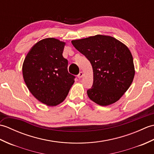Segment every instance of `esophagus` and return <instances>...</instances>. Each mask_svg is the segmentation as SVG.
Wrapping results in <instances>:
<instances>
[{
    "label": "esophagus",
    "mask_w": 154,
    "mask_h": 154,
    "mask_svg": "<svg viewBox=\"0 0 154 154\" xmlns=\"http://www.w3.org/2000/svg\"><path fill=\"white\" fill-rule=\"evenodd\" d=\"M83 76V73L82 71H81V72H79V75H77V77L79 78V79H81V77H82Z\"/></svg>",
    "instance_id": "34e87169"
}]
</instances>
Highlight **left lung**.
Wrapping results in <instances>:
<instances>
[{"label": "left lung", "mask_w": 154, "mask_h": 154, "mask_svg": "<svg viewBox=\"0 0 154 154\" xmlns=\"http://www.w3.org/2000/svg\"><path fill=\"white\" fill-rule=\"evenodd\" d=\"M71 43L92 65L93 84L87 91L89 99L100 106L119 100L131 85L135 75L128 48L116 38L100 34Z\"/></svg>", "instance_id": "obj_1"}]
</instances>
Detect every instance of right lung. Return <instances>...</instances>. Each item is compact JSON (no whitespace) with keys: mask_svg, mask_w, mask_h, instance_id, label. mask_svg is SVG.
<instances>
[{"mask_svg":"<svg viewBox=\"0 0 154 154\" xmlns=\"http://www.w3.org/2000/svg\"><path fill=\"white\" fill-rule=\"evenodd\" d=\"M65 42L54 38L39 41L29 51L22 65V75L35 99L49 106L61 103L74 83L63 57Z\"/></svg>","mask_w":154,"mask_h":154,"instance_id":"1","label":"right lung"}]
</instances>
